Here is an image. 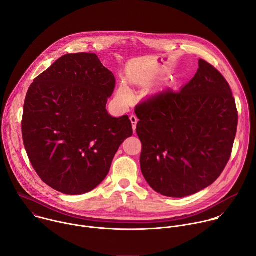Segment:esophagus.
Instances as JSON below:
<instances>
[{
	"instance_id": "1",
	"label": "esophagus",
	"mask_w": 256,
	"mask_h": 256,
	"mask_svg": "<svg viewBox=\"0 0 256 256\" xmlns=\"http://www.w3.org/2000/svg\"><path fill=\"white\" fill-rule=\"evenodd\" d=\"M130 122H132V130H134V132H136V124H138V118L136 116H132L130 118Z\"/></svg>"
}]
</instances>
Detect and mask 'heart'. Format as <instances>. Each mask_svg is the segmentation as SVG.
I'll use <instances>...</instances> for the list:
<instances>
[{"label":"heart","instance_id":"b5f03b06","mask_svg":"<svg viewBox=\"0 0 256 256\" xmlns=\"http://www.w3.org/2000/svg\"><path fill=\"white\" fill-rule=\"evenodd\" d=\"M118 95L120 98L124 99V100H128L130 99V91L126 87L124 86H122L120 89H118Z\"/></svg>","mask_w":256,"mask_h":256}]
</instances>
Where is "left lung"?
<instances>
[{
	"instance_id": "8db88e82",
	"label": "left lung",
	"mask_w": 256,
	"mask_h": 256,
	"mask_svg": "<svg viewBox=\"0 0 256 256\" xmlns=\"http://www.w3.org/2000/svg\"><path fill=\"white\" fill-rule=\"evenodd\" d=\"M140 169L149 186L169 198L208 188L225 169L237 132L231 88L210 64L198 60L179 91L166 89L136 105Z\"/></svg>"
}]
</instances>
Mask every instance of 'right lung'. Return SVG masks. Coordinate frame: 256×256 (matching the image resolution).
Instances as JSON below:
<instances>
[{"mask_svg": "<svg viewBox=\"0 0 256 256\" xmlns=\"http://www.w3.org/2000/svg\"><path fill=\"white\" fill-rule=\"evenodd\" d=\"M116 78L95 54H68L30 85L22 136L36 173L64 194H83L104 180L124 140L128 116L112 118L106 103Z\"/></svg>", "mask_w": 256, "mask_h": 256, "instance_id": "right-lung-1", "label": "right lung"}]
</instances>
